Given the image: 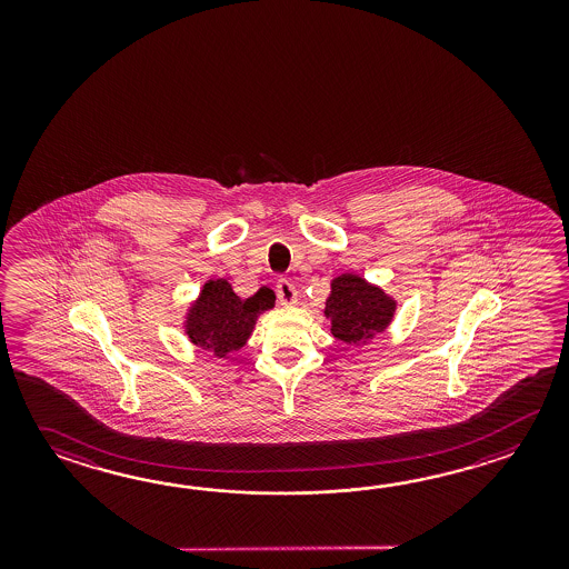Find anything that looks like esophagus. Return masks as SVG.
I'll return each instance as SVG.
<instances>
[{
    "label": "esophagus",
    "instance_id": "obj_1",
    "mask_svg": "<svg viewBox=\"0 0 569 569\" xmlns=\"http://www.w3.org/2000/svg\"><path fill=\"white\" fill-rule=\"evenodd\" d=\"M277 295H279V301L284 307H292V305H297V301H299V292H297L295 284L290 280L280 279L277 282Z\"/></svg>",
    "mask_w": 569,
    "mask_h": 569
}]
</instances>
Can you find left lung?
I'll list each match as a JSON object with an SVG mask.
<instances>
[{
  "instance_id": "1",
  "label": "left lung",
  "mask_w": 569,
  "mask_h": 569,
  "mask_svg": "<svg viewBox=\"0 0 569 569\" xmlns=\"http://www.w3.org/2000/svg\"><path fill=\"white\" fill-rule=\"evenodd\" d=\"M397 307L399 301L382 287L368 282L360 274L343 272L329 282L323 315L329 319L333 338L360 348L387 331Z\"/></svg>"
}]
</instances>
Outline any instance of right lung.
<instances>
[{
  "label": "right lung",
  "mask_w": 569,
  "mask_h": 569,
  "mask_svg": "<svg viewBox=\"0 0 569 569\" xmlns=\"http://www.w3.org/2000/svg\"><path fill=\"white\" fill-rule=\"evenodd\" d=\"M274 290L262 287L242 299L228 279H209L182 315V331L197 350L226 358L242 350L254 333L258 317L274 307Z\"/></svg>",
  "instance_id": "obj_1"
}]
</instances>
